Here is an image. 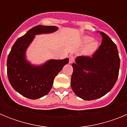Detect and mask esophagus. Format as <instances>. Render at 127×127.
I'll return each instance as SVG.
<instances>
[{
	"instance_id": "obj_1",
	"label": "esophagus",
	"mask_w": 127,
	"mask_h": 127,
	"mask_svg": "<svg viewBox=\"0 0 127 127\" xmlns=\"http://www.w3.org/2000/svg\"><path fill=\"white\" fill-rule=\"evenodd\" d=\"M74 61V58L73 56H70L69 58V64H72Z\"/></svg>"
}]
</instances>
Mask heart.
Segmentation results:
<instances>
[{
    "label": "heart",
    "mask_w": 127,
    "mask_h": 127,
    "mask_svg": "<svg viewBox=\"0 0 127 127\" xmlns=\"http://www.w3.org/2000/svg\"><path fill=\"white\" fill-rule=\"evenodd\" d=\"M82 44L87 45L84 48L83 54L86 56L92 55L97 51L98 47V42L96 40H93V37L88 35H85L82 38Z\"/></svg>",
    "instance_id": "heart-1"
}]
</instances>
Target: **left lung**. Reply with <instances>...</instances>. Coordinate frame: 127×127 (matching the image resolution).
<instances>
[{
    "instance_id": "8db88e82",
    "label": "left lung",
    "mask_w": 127,
    "mask_h": 127,
    "mask_svg": "<svg viewBox=\"0 0 127 127\" xmlns=\"http://www.w3.org/2000/svg\"><path fill=\"white\" fill-rule=\"evenodd\" d=\"M101 45L92 57L79 56L72 64L71 88L77 97L92 100L113 88L118 77L120 60L117 47L102 32Z\"/></svg>"
}]
</instances>
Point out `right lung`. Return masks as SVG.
I'll return each mask as SVG.
<instances>
[{
	"instance_id": "obj_1",
	"label": "right lung",
	"mask_w": 127,
	"mask_h": 127,
	"mask_svg": "<svg viewBox=\"0 0 127 127\" xmlns=\"http://www.w3.org/2000/svg\"><path fill=\"white\" fill-rule=\"evenodd\" d=\"M56 26L37 25L18 38L7 60V72L10 84L17 92L30 99H37L50 92L55 77L69 63V58L51 59L41 65L32 64L27 59V50L36 35L51 33Z\"/></svg>"
}]
</instances>
